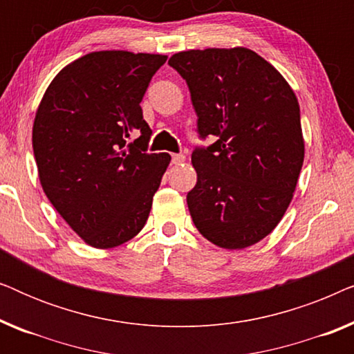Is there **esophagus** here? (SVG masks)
Here are the masks:
<instances>
[{
	"instance_id": "obj_1",
	"label": "esophagus",
	"mask_w": 354,
	"mask_h": 354,
	"mask_svg": "<svg viewBox=\"0 0 354 354\" xmlns=\"http://www.w3.org/2000/svg\"><path fill=\"white\" fill-rule=\"evenodd\" d=\"M183 161H185V156H183V154H172V164H180Z\"/></svg>"
}]
</instances>
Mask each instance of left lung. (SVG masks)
Returning <instances> with one entry per match:
<instances>
[{
    "label": "left lung",
    "mask_w": 354,
    "mask_h": 354,
    "mask_svg": "<svg viewBox=\"0 0 354 354\" xmlns=\"http://www.w3.org/2000/svg\"><path fill=\"white\" fill-rule=\"evenodd\" d=\"M190 90L201 140L187 205L212 243L240 250L275 229L292 201L304 159L299 104L277 69L248 48L174 55Z\"/></svg>",
    "instance_id": "obj_1"
}]
</instances>
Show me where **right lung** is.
<instances>
[{
  "label": "right lung",
  "mask_w": 354,
  "mask_h": 354,
  "mask_svg": "<svg viewBox=\"0 0 354 354\" xmlns=\"http://www.w3.org/2000/svg\"><path fill=\"white\" fill-rule=\"evenodd\" d=\"M166 59L90 53L55 77L38 106L32 143L41 187L95 248H114L143 229L171 161L167 153H147L151 129L140 106Z\"/></svg>",
  "instance_id": "right-lung-1"
}]
</instances>
